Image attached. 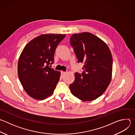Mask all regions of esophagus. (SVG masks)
Listing matches in <instances>:
<instances>
[{"instance_id": "obj_1", "label": "esophagus", "mask_w": 135, "mask_h": 135, "mask_svg": "<svg viewBox=\"0 0 135 135\" xmlns=\"http://www.w3.org/2000/svg\"><path fill=\"white\" fill-rule=\"evenodd\" d=\"M66 73V72H65V71H61V74L62 76H63Z\"/></svg>"}]
</instances>
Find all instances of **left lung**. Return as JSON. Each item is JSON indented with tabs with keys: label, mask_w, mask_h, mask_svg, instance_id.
I'll return each instance as SVG.
<instances>
[{
	"label": "left lung",
	"mask_w": 135,
	"mask_h": 135,
	"mask_svg": "<svg viewBox=\"0 0 135 135\" xmlns=\"http://www.w3.org/2000/svg\"><path fill=\"white\" fill-rule=\"evenodd\" d=\"M70 45L78 63H83L82 74L75 73L69 85L71 93L83 102H90L102 95L110 83L113 59L107 45L94 35L84 32L72 35Z\"/></svg>",
	"instance_id": "obj_1"
}]
</instances>
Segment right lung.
I'll return each instance as SVG.
<instances>
[{
    "mask_svg": "<svg viewBox=\"0 0 135 135\" xmlns=\"http://www.w3.org/2000/svg\"><path fill=\"white\" fill-rule=\"evenodd\" d=\"M65 34H43L24 47L17 65L20 81L26 93L33 99L42 100L51 95L58 83L60 72L49 67L54 54Z\"/></svg>",
    "mask_w": 135,
    "mask_h": 135,
    "instance_id": "obj_1",
    "label": "right lung"
}]
</instances>
